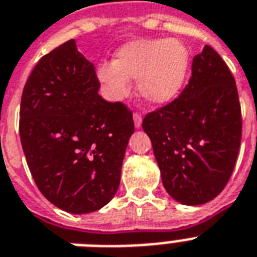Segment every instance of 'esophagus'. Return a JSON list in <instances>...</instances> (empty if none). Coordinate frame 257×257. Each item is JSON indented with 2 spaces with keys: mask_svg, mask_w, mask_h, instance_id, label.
<instances>
[{
  "mask_svg": "<svg viewBox=\"0 0 257 257\" xmlns=\"http://www.w3.org/2000/svg\"><path fill=\"white\" fill-rule=\"evenodd\" d=\"M133 120H135L136 128H140V126H141V124H142V115H141V113L136 111L135 113H133Z\"/></svg>",
  "mask_w": 257,
  "mask_h": 257,
  "instance_id": "1",
  "label": "esophagus"
}]
</instances>
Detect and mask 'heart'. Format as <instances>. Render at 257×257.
Listing matches in <instances>:
<instances>
[{
    "label": "heart",
    "mask_w": 257,
    "mask_h": 257,
    "mask_svg": "<svg viewBox=\"0 0 257 257\" xmlns=\"http://www.w3.org/2000/svg\"><path fill=\"white\" fill-rule=\"evenodd\" d=\"M189 66L185 45L175 39H141L122 45L115 61L100 64L98 78L112 99L129 91V79H139V91L152 103H166L178 95Z\"/></svg>",
    "instance_id": "heart-1"
}]
</instances>
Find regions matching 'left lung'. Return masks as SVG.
<instances>
[{
  "label": "left lung",
  "mask_w": 257,
  "mask_h": 257,
  "mask_svg": "<svg viewBox=\"0 0 257 257\" xmlns=\"http://www.w3.org/2000/svg\"><path fill=\"white\" fill-rule=\"evenodd\" d=\"M142 128L172 198L201 205L223 191L238 158L242 112L234 77L212 47L193 57L182 94L149 112Z\"/></svg>",
  "instance_id": "1"
}]
</instances>
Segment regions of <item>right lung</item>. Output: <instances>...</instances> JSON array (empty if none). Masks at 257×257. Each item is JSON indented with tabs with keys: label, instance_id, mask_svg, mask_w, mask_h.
Segmentation results:
<instances>
[{
	"label": "right lung",
	"instance_id": "1",
	"mask_svg": "<svg viewBox=\"0 0 257 257\" xmlns=\"http://www.w3.org/2000/svg\"><path fill=\"white\" fill-rule=\"evenodd\" d=\"M99 87L72 39L40 59L21 100L19 135L32 178L48 201L74 214L115 196L135 132L132 111L104 100Z\"/></svg>",
	"mask_w": 257,
	"mask_h": 257
}]
</instances>
